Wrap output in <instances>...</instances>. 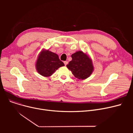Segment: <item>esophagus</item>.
<instances>
[{"mask_svg":"<svg viewBox=\"0 0 133 133\" xmlns=\"http://www.w3.org/2000/svg\"><path fill=\"white\" fill-rule=\"evenodd\" d=\"M64 62V64H65V66H66V65L68 64V61H65Z\"/></svg>","mask_w":133,"mask_h":133,"instance_id":"1","label":"esophagus"}]
</instances>
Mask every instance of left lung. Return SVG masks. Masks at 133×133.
I'll return each mask as SVG.
<instances>
[{
  "mask_svg": "<svg viewBox=\"0 0 133 133\" xmlns=\"http://www.w3.org/2000/svg\"><path fill=\"white\" fill-rule=\"evenodd\" d=\"M71 57L72 61L66 66L75 77L81 80L89 77L93 72V66L88 56L82 51H79L73 54Z\"/></svg>",
  "mask_w": 133,
  "mask_h": 133,
  "instance_id": "8db88e82",
  "label": "left lung"
}]
</instances>
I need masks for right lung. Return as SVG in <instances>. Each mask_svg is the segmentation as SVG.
Segmentation results:
<instances>
[{"label": "right lung", "mask_w": 133, "mask_h": 133, "mask_svg": "<svg viewBox=\"0 0 133 133\" xmlns=\"http://www.w3.org/2000/svg\"><path fill=\"white\" fill-rule=\"evenodd\" d=\"M64 66L58 55L48 50L41 52L36 63L38 72L44 76H51L58 68Z\"/></svg>", "instance_id": "obj_1"}]
</instances>
